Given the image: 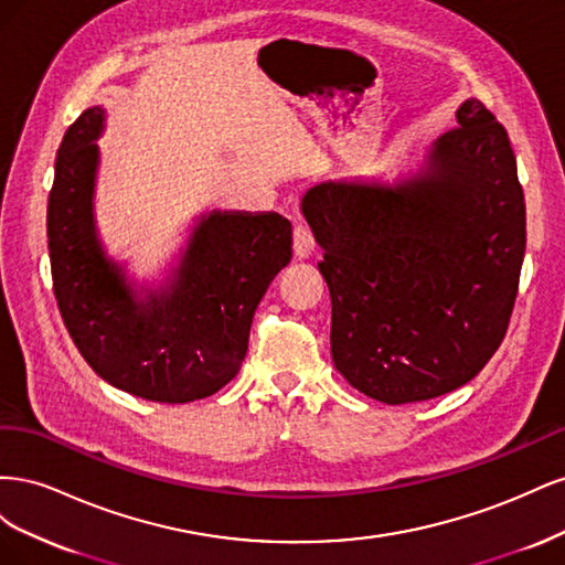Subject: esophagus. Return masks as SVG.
I'll return each instance as SVG.
<instances>
[{
	"label": "esophagus",
	"mask_w": 565,
	"mask_h": 565,
	"mask_svg": "<svg viewBox=\"0 0 565 565\" xmlns=\"http://www.w3.org/2000/svg\"><path fill=\"white\" fill-rule=\"evenodd\" d=\"M313 235H311V228L306 224H297L295 226V256L297 259H309V256L313 254Z\"/></svg>",
	"instance_id": "1"
}]
</instances>
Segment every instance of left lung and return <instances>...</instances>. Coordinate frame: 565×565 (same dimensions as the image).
I'll return each instance as SVG.
<instances>
[{
    "label": "left lung",
    "instance_id": "8db88e82",
    "mask_svg": "<svg viewBox=\"0 0 565 565\" xmlns=\"http://www.w3.org/2000/svg\"><path fill=\"white\" fill-rule=\"evenodd\" d=\"M396 183L322 181L301 214L322 247L332 361L386 405L471 382L500 349L525 254V202L507 129L478 98Z\"/></svg>",
    "mask_w": 565,
    "mask_h": 565
}]
</instances>
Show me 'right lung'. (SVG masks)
Returning <instances> with one entry per match:
<instances>
[{
	"label": "right lung",
	"mask_w": 565,
	"mask_h": 565,
	"mask_svg": "<svg viewBox=\"0 0 565 565\" xmlns=\"http://www.w3.org/2000/svg\"><path fill=\"white\" fill-rule=\"evenodd\" d=\"M106 110L67 127L49 193L54 295L67 332L100 380L156 403H191L241 370L256 306L292 259V224L276 212H210L160 289L129 282L96 231L94 188Z\"/></svg>",
	"instance_id": "obj_1"
}]
</instances>
